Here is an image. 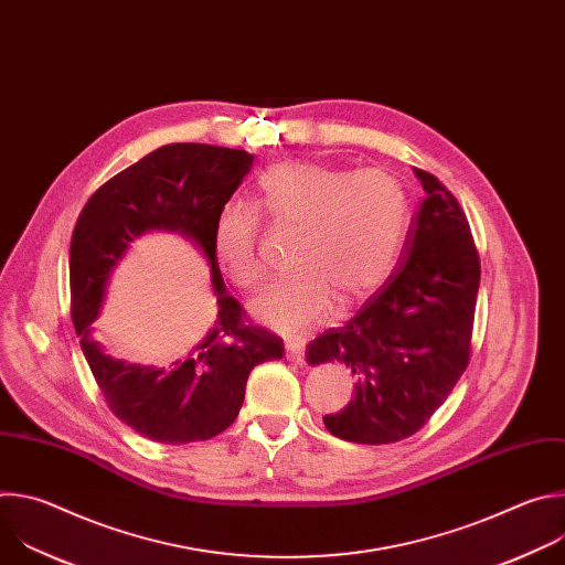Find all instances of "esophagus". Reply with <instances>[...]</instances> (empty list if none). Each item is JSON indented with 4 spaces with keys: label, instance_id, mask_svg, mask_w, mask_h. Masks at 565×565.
<instances>
[{
    "label": "esophagus",
    "instance_id": "esophagus-1",
    "mask_svg": "<svg viewBox=\"0 0 565 565\" xmlns=\"http://www.w3.org/2000/svg\"><path fill=\"white\" fill-rule=\"evenodd\" d=\"M286 360H290L295 364H303V360H306L303 347L297 342H286Z\"/></svg>",
    "mask_w": 565,
    "mask_h": 565
}]
</instances>
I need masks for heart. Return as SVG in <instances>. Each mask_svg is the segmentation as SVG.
<instances>
[{"label":"heart","instance_id":"obj_1","mask_svg":"<svg viewBox=\"0 0 565 565\" xmlns=\"http://www.w3.org/2000/svg\"><path fill=\"white\" fill-rule=\"evenodd\" d=\"M257 205L279 225L297 227L288 275L250 306L266 327L297 333L324 319L340 295L351 303L375 290L393 270L409 232V196L384 170L349 172L312 160L268 168L257 181ZM259 214L244 201L218 207L212 253L238 288H255L264 268L257 255Z\"/></svg>","mask_w":565,"mask_h":565}]
</instances>
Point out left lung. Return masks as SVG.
I'll return each instance as SVG.
<instances>
[{"instance_id":"obj_1","label":"left lung","mask_w":565,"mask_h":565,"mask_svg":"<svg viewBox=\"0 0 565 565\" xmlns=\"http://www.w3.org/2000/svg\"><path fill=\"white\" fill-rule=\"evenodd\" d=\"M425 199L405 241V259L342 329L306 349L310 366L340 362L355 395L327 429L358 445L414 436L447 399L469 364L480 262L454 194L416 170Z\"/></svg>"}]
</instances>
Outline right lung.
<instances>
[{
  "label": "right lung",
  "mask_w": 565,
  "mask_h": 565,
  "mask_svg": "<svg viewBox=\"0 0 565 565\" xmlns=\"http://www.w3.org/2000/svg\"><path fill=\"white\" fill-rule=\"evenodd\" d=\"M253 160L246 149L163 145L98 188L77 216L68 253L73 327L114 416L149 440L185 445L225 431L244 405L250 371L284 355L281 338L246 327L212 253L214 216ZM153 228L179 231L198 244L217 295L215 327L168 370L114 361L90 335L110 270L138 235Z\"/></svg>",
  "instance_id": "1"
}]
</instances>
